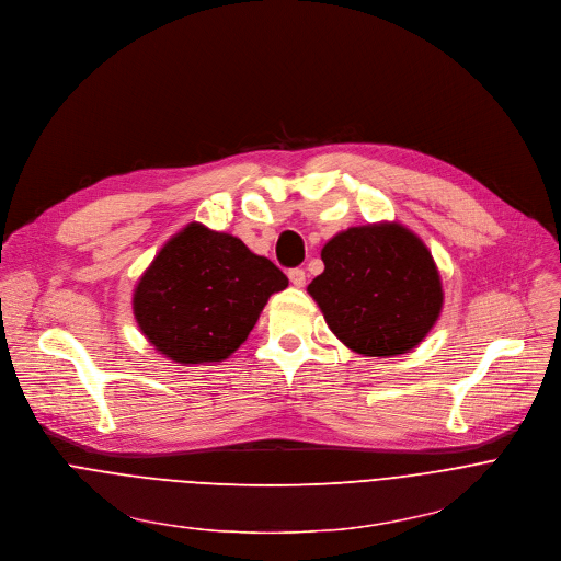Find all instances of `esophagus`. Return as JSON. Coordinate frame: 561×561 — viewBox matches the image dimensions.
I'll return each mask as SVG.
<instances>
[{"instance_id":"esophagus-1","label":"esophagus","mask_w":561,"mask_h":561,"mask_svg":"<svg viewBox=\"0 0 561 561\" xmlns=\"http://www.w3.org/2000/svg\"><path fill=\"white\" fill-rule=\"evenodd\" d=\"M287 276H289V280H291L294 287H302V285H305V270L294 267V270H289Z\"/></svg>"}]
</instances>
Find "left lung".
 Wrapping results in <instances>:
<instances>
[{
    "mask_svg": "<svg viewBox=\"0 0 561 561\" xmlns=\"http://www.w3.org/2000/svg\"><path fill=\"white\" fill-rule=\"evenodd\" d=\"M307 285L334 336L363 356L414 350L439 321L444 285L425 242L401 222H371L332 236Z\"/></svg>",
    "mask_w": 561,
    "mask_h": 561,
    "instance_id": "8db88e82",
    "label": "left lung"
}]
</instances>
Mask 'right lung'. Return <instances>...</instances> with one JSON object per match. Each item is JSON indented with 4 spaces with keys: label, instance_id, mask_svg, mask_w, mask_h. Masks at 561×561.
<instances>
[{
    "label": "right lung",
    "instance_id": "right-lung-1",
    "mask_svg": "<svg viewBox=\"0 0 561 561\" xmlns=\"http://www.w3.org/2000/svg\"><path fill=\"white\" fill-rule=\"evenodd\" d=\"M287 285V276L240 238L190 222L160 247L131 305L140 332L162 356L203 365L229 358L270 296Z\"/></svg>",
    "mask_w": 561,
    "mask_h": 561
}]
</instances>
